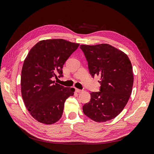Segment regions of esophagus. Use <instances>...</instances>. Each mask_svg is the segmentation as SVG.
I'll return each instance as SVG.
<instances>
[{
	"mask_svg": "<svg viewBox=\"0 0 154 154\" xmlns=\"http://www.w3.org/2000/svg\"><path fill=\"white\" fill-rule=\"evenodd\" d=\"M75 91L76 92H78V93H81L82 92V90H80V89H75Z\"/></svg>",
	"mask_w": 154,
	"mask_h": 154,
	"instance_id": "obj_1",
	"label": "esophagus"
}]
</instances>
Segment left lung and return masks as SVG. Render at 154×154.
<instances>
[{"label":"left lung","instance_id":"left-lung-1","mask_svg":"<svg viewBox=\"0 0 154 154\" xmlns=\"http://www.w3.org/2000/svg\"><path fill=\"white\" fill-rule=\"evenodd\" d=\"M92 77H100L101 91L91 92V100L83 112L96 122H106L116 117L131 94L133 74L131 62L123 51L109 44L81 45Z\"/></svg>","mask_w":154,"mask_h":154}]
</instances>
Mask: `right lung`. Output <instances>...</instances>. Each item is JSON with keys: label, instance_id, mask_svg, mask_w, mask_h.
Segmentation results:
<instances>
[{"label": "right lung", "instance_id": "right-lung-1", "mask_svg": "<svg viewBox=\"0 0 154 154\" xmlns=\"http://www.w3.org/2000/svg\"><path fill=\"white\" fill-rule=\"evenodd\" d=\"M79 45L63 39H44L26 57L21 71V95L26 109L37 122L45 125L57 122L66 99L74 94V88H64L52 78L62 76L65 62Z\"/></svg>", "mask_w": 154, "mask_h": 154}]
</instances>
